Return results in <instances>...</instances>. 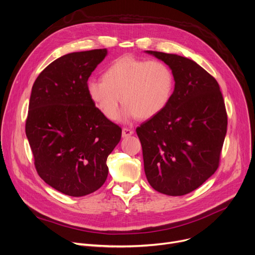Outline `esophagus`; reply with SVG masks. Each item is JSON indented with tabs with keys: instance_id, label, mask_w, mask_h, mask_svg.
Returning <instances> with one entry per match:
<instances>
[{
	"instance_id": "1",
	"label": "esophagus",
	"mask_w": 255,
	"mask_h": 255,
	"mask_svg": "<svg viewBox=\"0 0 255 255\" xmlns=\"http://www.w3.org/2000/svg\"><path fill=\"white\" fill-rule=\"evenodd\" d=\"M133 129H131V128H128V127H125V128H123V130H122V136L123 137H128V136H130V135H132L133 134Z\"/></svg>"
}]
</instances>
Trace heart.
I'll return each instance as SVG.
<instances>
[{"mask_svg": "<svg viewBox=\"0 0 255 255\" xmlns=\"http://www.w3.org/2000/svg\"><path fill=\"white\" fill-rule=\"evenodd\" d=\"M86 90L94 107L109 120L118 118L121 100L126 117L150 119L170 101L174 75L164 61L125 55L107 67L104 79H89Z\"/></svg>", "mask_w": 255, "mask_h": 255, "instance_id": "heart-1", "label": "heart"}]
</instances>
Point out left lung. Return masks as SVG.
<instances>
[{"label":"left lung","mask_w":255,"mask_h":255,"mask_svg":"<svg viewBox=\"0 0 255 255\" xmlns=\"http://www.w3.org/2000/svg\"><path fill=\"white\" fill-rule=\"evenodd\" d=\"M170 66L175 86L168 106L136 128L144 172L157 192L183 196L217 170L228 115L217 81L195 61L146 51Z\"/></svg>","instance_id":"obj_1"}]
</instances>
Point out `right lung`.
Returning <instances> with one entry per match:
<instances>
[{
	"label": "right lung",
	"instance_id": "add662e5",
	"mask_svg": "<svg viewBox=\"0 0 255 255\" xmlns=\"http://www.w3.org/2000/svg\"><path fill=\"white\" fill-rule=\"evenodd\" d=\"M107 49L63 55L32 85L25 133L39 176L58 192L82 197L108 177L107 160L121 139V127L101 115L86 83Z\"/></svg>",
	"mask_w": 255,
	"mask_h": 255
}]
</instances>
